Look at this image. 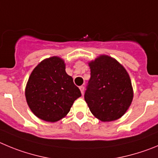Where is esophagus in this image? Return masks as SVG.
<instances>
[{
  "mask_svg": "<svg viewBox=\"0 0 158 158\" xmlns=\"http://www.w3.org/2000/svg\"><path fill=\"white\" fill-rule=\"evenodd\" d=\"M79 89H80V91L82 93V94H83V92H84V86H79Z\"/></svg>",
  "mask_w": 158,
  "mask_h": 158,
  "instance_id": "esophagus-1",
  "label": "esophagus"
}]
</instances>
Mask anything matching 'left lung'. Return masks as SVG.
<instances>
[{"label": "left lung", "instance_id": "8db88e82", "mask_svg": "<svg viewBox=\"0 0 158 158\" xmlns=\"http://www.w3.org/2000/svg\"><path fill=\"white\" fill-rule=\"evenodd\" d=\"M90 79L84 98L92 114L104 122L121 117L133 99L127 71L116 60L102 55L89 63Z\"/></svg>", "mask_w": 158, "mask_h": 158}]
</instances>
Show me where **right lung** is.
<instances>
[{
  "instance_id": "right-lung-1",
  "label": "right lung",
  "mask_w": 158,
  "mask_h": 158,
  "mask_svg": "<svg viewBox=\"0 0 158 158\" xmlns=\"http://www.w3.org/2000/svg\"><path fill=\"white\" fill-rule=\"evenodd\" d=\"M25 95L35 116L45 121L56 122L69 113L81 92L65 72L63 60L52 56L42 60L34 69Z\"/></svg>"
}]
</instances>
